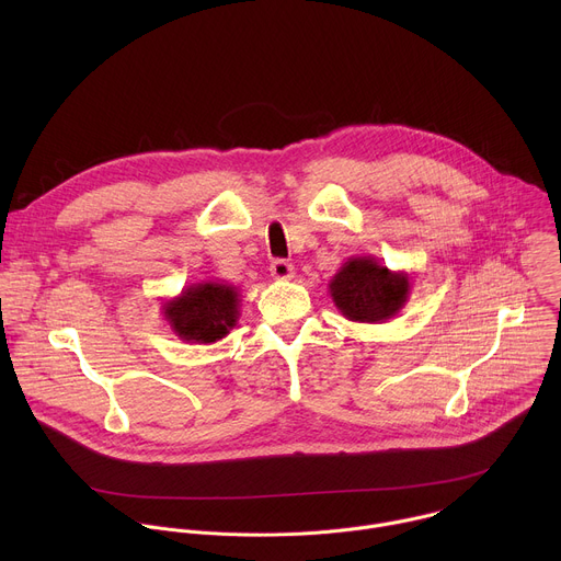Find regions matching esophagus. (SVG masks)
<instances>
[{
  "label": "esophagus",
  "mask_w": 561,
  "mask_h": 561,
  "mask_svg": "<svg viewBox=\"0 0 561 561\" xmlns=\"http://www.w3.org/2000/svg\"><path fill=\"white\" fill-rule=\"evenodd\" d=\"M271 275H273L275 279H279V282H286V279H290V277L295 275V268H293V264L286 262V260H275V262L271 264Z\"/></svg>",
  "instance_id": "esophagus-1"
}]
</instances>
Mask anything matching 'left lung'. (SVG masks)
<instances>
[{"instance_id":"obj_1","label":"left lung","mask_w":561,"mask_h":561,"mask_svg":"<svg viewBox=\"0 0 561 561\" xmlns=\"http://www.w3.org/2000/svg\"><path fill=\"white\" fill-rule=\"evenodd\" d=\"M337 310L359 324H383L411 297V275L390 271L370 255L348 257L329 282Z\"/></svg>"}]
</instances>
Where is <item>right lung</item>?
Segmentation results:
<instances>
[{
	"instance_id": "right-lung-1",
	"label": "right lung",
	"mask_w": 561,
	"mask_h": 561,
	"mask_svg": "<svg viewBox=\"0 0 561 561\" xmlns=\"http://www.w3.org/2000/svg\"><path fill=\"white\" fill-rule=\"evenodd\" d=\"M237 286L226 282H199L162 304V314L171 331L188 344H215L224 340L239 319Z\"/></svg>"
}]
</instances>
